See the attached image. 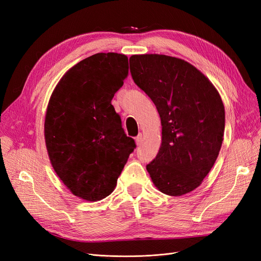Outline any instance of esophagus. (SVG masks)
<instances>
[{"mask_svg":"<svg viewBox=\"0 0 261 261\" xmlns=\"http://www.w3.org/2000/svg\"><path fill=\"white\" fill-rule=\"evenodd\" d=\"M135 141H136V145L137 146H140L141 143H143V134H139V135L136 137Z\"/></svg>","mask_w":261,"mask_h":261,"instance_id":"1","label":"esophagus"}]
</instances>
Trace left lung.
<instances>
[{
	"instance_id": "left-lung-1",
	"label": "left lung",
	"mask_w": 261,
	"mask_h": 261,
	"mask_svg": "<svg viewBox=\"0 0 261 261\" xmlns=\"http://www.w3.org/2000/svg\"><path fill=\"white\" fill-rule=\"evenodd\" d=\"M135 84L153 101L162 126L153 185L169 196L193 192L215 164L224 135V106L216 87L191 63L164 54L129 58Z\"/></svg>"
}]
</instances>
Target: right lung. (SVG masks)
<instances>
[{
  "label": "right lung",
  "instance_id": "obj_1",
  "mask_svg": "<svg viewBox=\"0 0 261 261\" xmlns=\"http://www.w3.org/2000/svg\"><path fill=\"white\" fill-rule=\"evenodd\" d=\"M128 75L124 54L97 53L70 67L55 86L44 117L49 159L76 197L111 194L136 145L126 136L111 101Z\"/></svg>",
  "mask_w": 261,
  "mask_h": 261
}]
</instances>
